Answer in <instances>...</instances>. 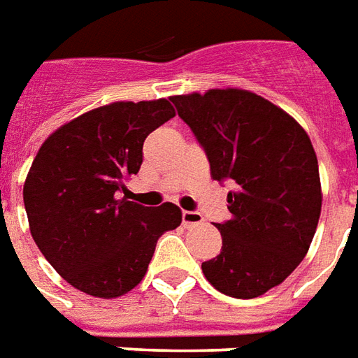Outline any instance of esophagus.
<instances>
[{"instance_id":"esophagus-1","label":"esophagus","mask_w":358,"mask_h":358,"mask_svg":"<svg viewBox=\"0 0 358 358\" xmlns=\"http://www.w3.org/2000/svg\"><path fill=\"white\" fill-rule=\"evenodd\" d=\"M182 224L186 226V228L203 224V217L197 210H182Z\"/></svg>"}]
</instances>
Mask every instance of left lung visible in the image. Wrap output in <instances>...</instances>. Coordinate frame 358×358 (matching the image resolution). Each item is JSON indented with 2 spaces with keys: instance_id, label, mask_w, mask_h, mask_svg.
Masks as SVG:
<instances>
[{
  "instance_id": "obj_1",
  "label": "left lung",
  "mask_w": 358,
  "mask_h": 358,
  "mask_svg": "<svg viewBox=\"0 0 358 358\" xmlns=\"http://www.w3.org/2000/svg\"><path fill=\"white\" fill-rule=\"evenodd\" d=\"M209 159L232 184V218L217 224L222 249L201 264L218 292L253 299L305 259L320 218L318 161L307 132L285 110L245 90L171 97Z\"/></svg>"
}]
</instances>
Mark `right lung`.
<instances>
[{"mask_svg":"<svg viewBox=\"0 0 358 358\" xmlns=\"http://www.w3.org/2000/svg\"><path fill=\"white\" fill-rule=\"evenodd\" d=\"M174 115L166 99L117 101L42 143L22 189L30 234L76 289L103 299L130 292L157 240L182 222L174 203L151 209L120 197L124 180L140 171L145 138Z\"/></svg>","mask_w":358,"mask_h":358,"instance_id":"add662e5","label":"right lung"}]
</instances>
